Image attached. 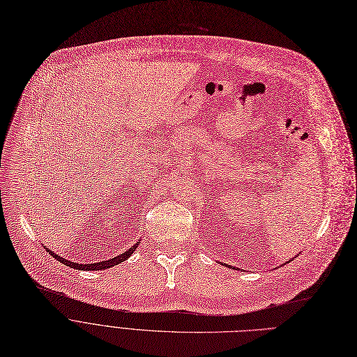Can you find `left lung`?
<instances>
[{"label": "left lung", "mask_w": 357, "mask_h": 357, "mask_svg": "<svg viewBox=\"0 0 357 357\" xmlns=\"http://www.w3.org/2000/svg\"><path fill=\"white\" fill-rule=\"evenodd\" d=\"M225 266H227V264H225ZM228 267H231V268H234V267H232V266H228Z\"/></svg>", "instance_id": "left-lung-1"}]
</instances>
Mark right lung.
I'll list each match as a JSON object with an SVG mask.
<instances>
[{
    "label": "right lung",
    "mask_w": 357,
    "mask_h": 357,
    "mask_svg": "<svg viewBox=\"0 0 357 357\" xmlns=\"http://www.w3.org/2000/svg\"><path fill=\"white\" fill-rule=\"evenodd\" d=\"M138 245H139V243H137L135 245H132L128 251H125V252H122V254H119V256H116V257H112V259H109V260H106V261H98V263H90V264H81V263H74V261H71V260H66V259H63V257H61V256H58V254H55L54 251H50L49 248H46V251L50 254V256H52L54 259H56L58 261H61L62 264H65V266H68V267H71V268H77V270H94V271H97V270H105V268H110V267H113V266H117V264H121V263H123V261H126L132 254H133V251L138 248Z\"/></svg>",
    "instance_id": "obj_1"
}]
</instances>
